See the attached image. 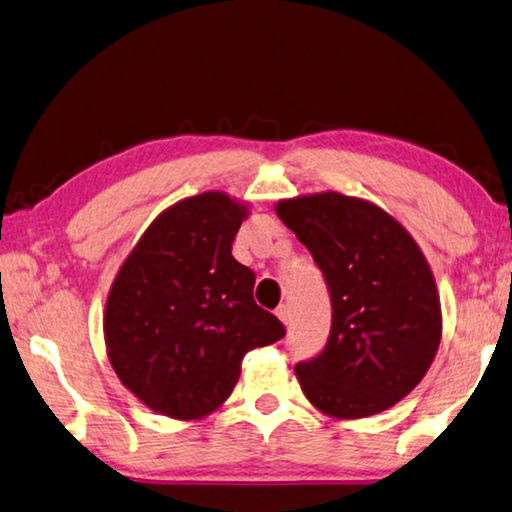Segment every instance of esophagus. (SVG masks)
Returning a JSON list of instances; mask_svg holds the SVG:
<instances>
[{"label":"esophagus","instance_id":"esophagus-1","mask_svg":"<svg viewBox=\"0 0 512 512\" xmlns=\"http://www.w3.org/2000/svg\"><path fill=\"white\" fill-rule=\"evenodd\" d=\"M276 316L281 318V323H283V325H289V323H292V312H289V305H278Z\"/></svg>","mask_w":512,"mask_h":512}]
</instances>
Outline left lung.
<instances>
[{
  "instance_id": "1",
  "label": "left lung",
  "mask_w": 512,
  "mask_h": 512,
  "mask_svg": "<svg viewBox=\"0 0 512 512\" xmlns=\"http://www.w3.org/2000/svg\"><path fill=\"white\" fill-rule=\"evenodd\" d=\"M310 249L332 298L323 352L296 365L307 401L334 419H363L417 388L441 341V303L426 256L374 202L323 191L276 202Z\"/></svg>"
}]
</instances>
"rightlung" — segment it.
I'll use <instances>...</instances> for the list:
<instances>
[{"instance_id":"obj_1","label":"right lung","mask_w":512,"mask_h":512,"mask_svg":"<svg viewBox=\"0 0 512 512\" xmlns=\"http://www.w3.org/2000/svg\"><path fill=\"white\" fill-rule=\"evenodd\" d=\"M247 205L223 191L176 202L124 260L104 310L106 354L124 388L171 419L229 399L240 361L285 327L254 301L256 276L231 256Z\"/></svg>"}]
</instances>
